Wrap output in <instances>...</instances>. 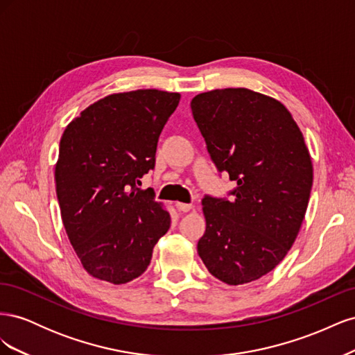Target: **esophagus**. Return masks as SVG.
Returning <instances> with one entry per match:
<instances>
[{"mask_svg": "<svg viewBox=\"0 0 355 355\" xmlns=\"http://www.w3.org/2000/svg\"><path fill=\"white\" fill-rule=\"evenodd\" d=\"M176 207H178V210H179V211H184V213H187V211H189V210L192 209V204H187V202H176Z\"/></svg>", "mask_w": 355, "mask_h": 355, "instance_id": "1", "label": "esophagus"}]
</instances>
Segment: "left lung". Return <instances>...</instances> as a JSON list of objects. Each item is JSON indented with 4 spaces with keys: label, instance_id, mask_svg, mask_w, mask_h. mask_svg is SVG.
I'll return each mask as SVG.
<instances>
[{
    "label": "left lung",
    "instance_id": "left-lung-1",
    "mask_svg": "<svg viewBox=\"0 0 355 355\" xmlns=\"http://www.w3.org/2000/svg\"><path fill=\"white\" fill-rule=\"evenodd\" d=\"M191 110L213 163L237 184L231 201L202 198L197 252L223 283L259 280L284 259L305 218L313 161L304 135L282 102L243 87L200 93Z\"/></svg>",
    "mask_w": 355,
    "mask_h": 355
}]
</instances>
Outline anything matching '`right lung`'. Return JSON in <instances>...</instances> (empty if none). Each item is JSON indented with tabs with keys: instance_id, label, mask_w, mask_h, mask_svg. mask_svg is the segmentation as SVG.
<instances>
[{
	"instance_id": "obj_1",
	"label": "right lung",
	"mask_w": 355,
	"mask_h": 355,
	"mask_svg": "<svg viewBox=\"0 0 355 355\" xmlns=\"http://www.w3.org/2000/svg\"><path fill=\"white\" fill-rule=\"evenodd\" d=\"M179 93L141 89L92 103L67 125L55 168L60 216L85 271L112 284L142 275L170 214L139 189Z\"/></svg>"
}]
</instances>
